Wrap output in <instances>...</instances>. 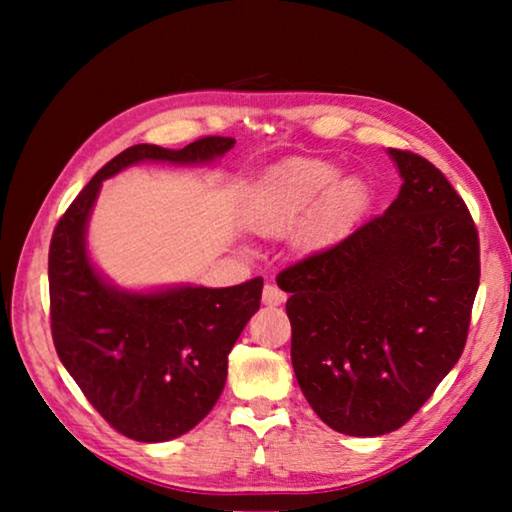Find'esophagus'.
Wrapping results in <instances>:
<instances>
[{"instance_id":"esophagus-1","label":"esophagus","mask_w":512,"mask_h":512,"mask_svg":"<svg viewBox=\"0 0 512 512\" xmlns=\"http://www.w3.org/2000/svg\"><path fill=\"white\" fill-rule=\"evenodd\" d=\"M262 300L266 307H277L282 305L287 296H284V291L280 287H275V284H264V291H262Z\"/></svg>"}]
</instances>
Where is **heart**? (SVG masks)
<instances>
[{
    "mask_svg": "<svg viewBox=\"0 0 512 512\" xmlns=\"http://www.w3.org/2000/svg\"><path fill=\"white\" fill-rule=\"evenodd\" d=\"M363 198L366 192L359 180H339V169L332 162L291 160L266 178L253 225L262 235H284L318 202L302 228V237L309 244H325L350 228Z\"/></svg>",
    "mask_w": 512,
    "mask_h": 512,
    "instance_id": "b5f03b06",
    "label": "heart"
}]
</instances>
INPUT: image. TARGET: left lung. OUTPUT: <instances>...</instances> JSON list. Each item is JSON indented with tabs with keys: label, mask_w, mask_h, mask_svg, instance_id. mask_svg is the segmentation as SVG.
Segmentation results:
<instances>
[{
	"label": "left lung",
	"mask_w": 512,
	"mask_h": 512,
	"mask_svg": "<svg viewBox=\"0 0 512 512\" xmlns=\"http://www.w3.org/2000/svg\"><path fill=\"white\" fill-rule=\"evenodd\" d=\"M404 183L384 214L277 273L291 363L311 409L348 436L400 429L461 359L479 232L438 167L391 149Z\"/></svg>",
	"instance_id": "left-lung-1"
}]
</instances>
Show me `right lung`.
I'll return each mask as SVG.
<instances>
[{
  "mask_svg": "<svg viewBox=\"0 0 512 512\" xmlns=\"http://www.w3.org/2000/svg\"><path fill=\"white\" fill-rule=\"evenodd\" d=\"M235 146L201 137L180 151L135 144L97 171L60 216L49 244V316L60 361L112 429L162 443L194 429L228 377V354L259 309L262 277L228 289H110L85 255V223L108 176L142 160L205 162Z\"/></svg>",
  "mask_w": 512,
  "mask_h": 512,
  "instance_id": "add662e5",
  "label": "right lung"
}]
</instances>
